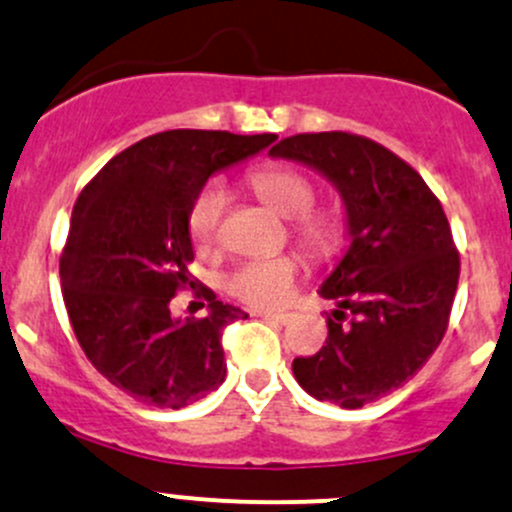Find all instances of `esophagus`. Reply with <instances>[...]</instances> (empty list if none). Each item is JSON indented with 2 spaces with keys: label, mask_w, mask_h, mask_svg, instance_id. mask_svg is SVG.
<instances>
[{
  "label": "esophagus",
  "mask_w": 512,
  "mask_h": 512,
  "mask_svg": "<svg viewBox=\"0 0 512 512\" xmlns=\"http://www.w3.org/2000/svg\"><path fill=\"white\" fill-rule=\"evenodd\" d=\"M260 316L262 319L274 321V324H282V326H287L289 321H292V314H279V311H260Z\"/></svg>",
  "instance_id": "esophagus-1"
}]
</instances>
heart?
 <instances>
[{"label":"heart","mask_w":512,"mask_h":512,"mask_svg":"<svg viewBox=\"0 0 512 512\" xmlns=\"http://www.w3.org/2000/svg\"><path fill=\"white\" fill-rule=\"evenodd\" d=\"M250 186L272 211L294 218V233L314 255H331L343 240V225L331 213H311L314 186L294 169L267 166L250 174ZM228 203V191L220 181H208L188 208V233L198 247H208L218 235L220 218ZM299 262L292 255H274L247 260L225 277V289L233 297L257 309L282 306L292 297Z\"/></svg>","instance_id":"heart-1"}]
</instances>
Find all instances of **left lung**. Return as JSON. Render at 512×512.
<instances>
[{"mask_svg": "<svg viewBox=\"0 0 512 512\" xmlns=\"http://www.w3.org/2000/svg\"><path fill=\"white\" fill-rule=\"evenodd\" d=\"M270 157L319 171L346 208L351 245L319 289L338 306L326 346L292 370L311 397L358 410L417 375L444 338L459 284L449 220L422 176L373 139L294 134Z\"/></svg>", "mask_w": 512, "mask_h": 512, "instance_id": "obj_1", "label": "left lung"}]
</instances>
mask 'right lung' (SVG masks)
I'll return each instance as SVG.
<instances>
[{
  "mask_svg": "<svg viewBox=\"0 0 512 512\" xmlns=\"http://www.w3.org/2000/svg\"><path fill=\"white\" fill-rule=\"evenodd\" d=\"M277 134L169 129L132 144L83 188L61 255L75 338L112 385L144 405L181 410L225 380L220 338L238 306L203 292V319H174L191 284L188 208L215 171L255 157Z\"/></svg>",
  "mask_w": 512,
  "mask_h": 512,
  "instance_id": "right-lung-1",
  "label": "right lung"
}]
</instances>
